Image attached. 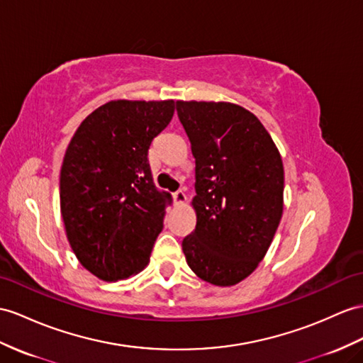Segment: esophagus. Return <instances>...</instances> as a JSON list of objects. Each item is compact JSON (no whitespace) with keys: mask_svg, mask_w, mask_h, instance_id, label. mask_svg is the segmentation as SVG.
<instances>
[{"mask_svg":"<svg viewBox=\"0 0 363 363\" xmlns=\"http://www.w3.org/2000/svg\"><path fill=\"white\" fill-rule=\"evenodd\" d=\"M184 201H186V196H184V192L182 189L175 191L174 192V203H175V205H182V203H184Z\"/></svg>","mask_w":363,"mask_h":363,"instance_id":"34e87169","label":"esophagus"}]
</instances>
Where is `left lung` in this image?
I'll list each match as a JSON object with an SVG mask.
<instances>
[{
    "instance_id": "8db88e82",
    "label": "left lung",
    "mask_w": 363,
    "mask_h": 363,
    "mask_svg": "<svg viewBox=\"0 0 363 363\" xmlns=\"http://www.w3.org/2000/svg\"><path fill=\"white\" fill-rule=\"evenodd\" d=\"M196 158L197 212L182 242L189 268L233 286L259 267L284 212V163L260 120L225 101H177Z\"/></svg>"
}]
</instances>
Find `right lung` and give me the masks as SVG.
I'll use <instances>...</instances> for the list:
<instances>
[{"label": "right lung", "instance_id": "obj_1", "mask_svg": "<svg viewBox=\"0 0 363 363\" xmlns=\"http://www.w3.org/2000/svg\"><path fill=\"white\" fill-rule=\"evenodd\" d=\"M174 111V100L109 101L67 146L61 217L77 259L101 280L128 279L149 263L172 197L154 184L147 151Z\"/></svg>", "mask_w": 363, "mask_h": 363}]
</instances>
